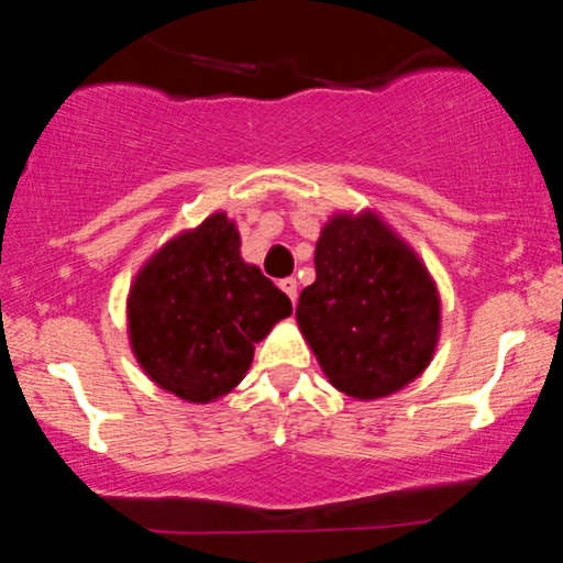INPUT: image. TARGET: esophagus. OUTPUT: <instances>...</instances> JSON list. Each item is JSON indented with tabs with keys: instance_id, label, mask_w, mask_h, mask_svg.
<instances>
[{
	"instance_id": "1",
	"label": "esophagus",
	"mask_w": 563,
	"mask_h": 563,
	"mask_svg": "<svg viewBox=\"0 0 563 563\" xmlns=\"http://www.w3.org/2000/svg\"><path fill=\"white\" fill-rule=\"evenodd\" d=\"M280 288L286 291L288 299L296 301V280H294V277H286V280H280Z\"/></svg>"
}]
</instances>
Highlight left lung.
<instances>
[{"label":"left lung","mask_w":563,"mask_h":563,"mask_svg":"<svg viewBox=\"0 0 563 563\" xmlns=\"http://www.w3.org/2000/svg\"><path fill=\"white\" fill-rule=\"evenodd\" d=\"M296 320L336 390L376 400L430 366L441 299L422 258L374 211L336 213L314 245Z\"/></svg>","instance_id":"obj_1"}]
</instances>
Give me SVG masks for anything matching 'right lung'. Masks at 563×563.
Masks as SVG:
<instances>
[{
	"label": "right lung",
	"instance_id": "add662e5",
	"mask_svg": "<svg viewBox=\"0 0 563 563\" xmlns=\"http://www.w3.org/2000/svg\"><path fill=\"white\" fill-rule=\"evenodd\" d=\"M291 299L240 256L227 213L168 240L135 275L128 333L139 366L157 387L189 404H211L243 382Z\"/></svg>",
	"mask_w": 563,
	"mask_h": 563
}]
</instances>
